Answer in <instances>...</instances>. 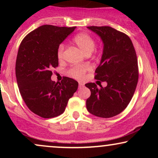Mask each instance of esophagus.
<instances>
[{
    "mask_svg": "<svg viewBox=\"0 0 158 158\" xmlns=\"http://www.w3.org/2000/svg\"><path fill=\"white\" fill-rule=\"evenodd\" d=\"M85 86V85L83 84V83H81V82H79V88H83V87Z\"/></svg>",
    "mask_w": 158,
    "mask_h": 158,
    "instance_id": "esophagus-1",
    "label": "esophagus"
}]
</instances>
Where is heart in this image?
Segmentation results:
<instances>
[{"mask_svg": "<svg viewBox=\"0 0 158 158\" xmlns=\"http://www.w3.org/2000/svg\"><path fill=\"white\" fill-rule=\"evenodd\" d=\"M73 43L79 48L85 55L89 56L94 51L96 45L95 39L91 35L85 32L78 34L73 38ZM64 44L59 45L57 51V57L59 60H62L64 58ZM88 66H81L77 65L71 68L68 70V74L70 77L75 78L77 79H81L84 77L86 71L89 70Z\"/></svg>", "mask_w": 158, "mask_h": 158, "instance_id": "obj_1", "label": "heart"}]
</instances>
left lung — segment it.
I'll use <instances>...</instances> for the list:
<instances>
[{
	"label": "left lung",
	"mask_w": 158,
	"mask_h": 158,
	"mask_svg": "<svg viewBox=\"0 0 158 158\" xmlns=\"http://www.w3.org/2000/svg\"><path fill=\"white\" fill-rule=\"evenodd\" d=\"M102 39L103 51L95 79L106 81L100 89L95 83H87L90 90L86 101L90 114L110 118L120 114L129 104L138 81L136 52L128 35L110 27H88Z\"/></svg>",
	"instance_id": "1"
}]
</instances>
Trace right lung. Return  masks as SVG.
<instances>
[{
    "mask_svg": "<svg viewBox=\"0 0 158 158\" xmlns=\"http://www.w3.org/2000/svg\"><path fill=\"white\" fill-rule=\"evenodd\" d=\"M75 29L43 25L20 44L15 63L20 94L29 109L43 118L61 115L78 88V82L71 78L56 83L51 80V69L59 65L58 48Z\"/></svg>",
    "mask_w": 158,
    "mask_h": 158,
    "instance_id": "right-lung-1",
    "label": "right lung"
}]
</instances>
